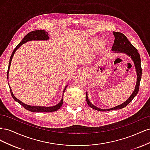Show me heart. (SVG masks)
<instances>
[{"instance_id": "heart-1", "label": "heart", "mask_w": 150, "mask_h": 150, "mask_svg": "<svg viewBox=\"0 0 150 150\" xmlns=\"http://www.w3.org/2000/svg\"><path fill=\"white\" fill-rule=\"evenodd\" d=\"M91 40L92 42H96L97 41V40H98V38H93ZM98 46H99V47H103L104 46V42H103V41H99V42H98Z\"/></svg>"}]
</instances>
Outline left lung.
<instances>
[{"mask_svg":"<svg viewBox=\"0 0 150 150\" xmlns=\"http://www.w3.org/2000/svg\"><path fill=\"white\" fill-rule=\"evenodd\" d=\"M112 33L115 35V39L114 44H113V46L112 47L111 50L112 51H114L115 53H117V52L125 53L127 54L128 56L131 57V58L132 59L133 61L134 62L136 71H137V84H136L135 89L134 90V91L133 92L132 94L131 95L130 97L127 99L125 103L115 108L108 109V110L100 109L93 105V104L89 101L88 94L86 93V102H87L89 106L94 109V110L100 111H108L110 110H120V109L126 107L137 95L139 91V88L141 79H142V66H141V59H140L139 54L138 52L137 49L134 47L133 45L131 44V42L129 41L128 39H127V38L123 34L119 33V32H112Z\"/></svg>","mask_w":150,"mask_h":150,"instance_id":"1","label":"left lung"}]
</instances>
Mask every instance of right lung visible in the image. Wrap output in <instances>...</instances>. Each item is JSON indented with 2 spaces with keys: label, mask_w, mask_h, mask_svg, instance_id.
<instances>
[{
  "label": "right lung",
  "mask_w": 150,
  "mask_h": 150,
  "mask_svg": "<svg viewBox=\"0 0 150 150\" xmlns=\"http://www.w3.org/2000/svg\"><path fill=\"white\" fill-rule=\"evenodd\" d=\"M49 39V36H48V33L46 32L44 30H34L32 31L30 33H28L26 35L24 36V38L22 39V40H21V42L17 45L16 46V47L13 49V51L12 53V55L10 57V60H9V63H8V70H7V79L8 78V72H9V69H10V66H11V63L12 61V59L13 57V54H14L15 52L16 51V50L17 49H19L20 47V46L21 45H22L23 44L25 43L26 42L28 41H30V40H48ZM9 86V84H8ZM10 88V91H11V94L12 95V97L13 98V99H14L16 101H17V103H19L21 105H22L23 106L25 109H26L27 110H29L31 112H54L56 111L57 110H58L59 109L63 103V97L62 98L61 101L57 105L54 106L52 107H44V106H30V105H28V104H25L24 103H22V101H21L19 99H17L14 95H13L12 89ZM67 88V86L65 87L64 91L63 93H64L66 88Z\"/></svg>",
  "instance_id": "obj_1"
}]
</instances>
